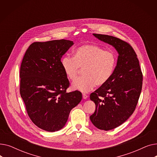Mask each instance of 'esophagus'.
Returning a JSON list of instances; mask_svg holds the SVG:
<instances>
[{"label":"esophagus","instance_id":"1","mask_svg":"<svg viewBox=\"0 0 157 157\" xmlns=\"http://www.w3.org/2000/svg\"><path fill=\"white\" fill-rule=\"evenodd\" d=\"M83 98H84V99H86V98H88V95H86V94H83Z\"/></svg>","mask_w":157,"mask_h":157}]
</instances>
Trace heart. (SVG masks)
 Listing matches in <instances>:
<instances>
[{
	"instance_id": "obj_1",
	"label": "heart",
	"mask_w": 157,
	"mask_h": 157,
	"mask_svg": "<svg viewBox=\"0 0 157 157\" xmlns=\"http://www.w3.org/2000/svg\"><path fill=\"white\" fill-rule=\"evenodd\" d=\"M117 65V56L110 50H104L94 44H83L77 48L74 56H65L61 60L62 69L67 78L78 79L80 69H84V77L73 83L72 87L82 92H88L96 85L103 86L112 77Z\"/></svg>"
}]
</instances>
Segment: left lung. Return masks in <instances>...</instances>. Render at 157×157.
Segmentation results:
<instances>
[{
    "instance_id": "left-lung-1",
    "label": "left lung",
    "mask_w": 157,
    "mask_h": 157,
    "mask_svg": "<svg viewBox=\"0 0 157 157\" xmlns=\"http://www.w3.org/2000/svg\"><path fill=\"white\" fill-rule=\"evenodd\" d=\"M118 52L117 65L109 81L90 94L96 109L90 117L98 129L109 130L124 123L136 109L143 85V73L132 46L114 36L93 34Z\"/></svg>"
}]
</instances>
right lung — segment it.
<instances>
[{"instance_id":"obj_1","label":"right lung","mask_w":157,"mask_h":157,"mask_svg":"<svg viewBox=\"0 0 157 157\" xmlns=\"http://www.w3.org/2000/svg\"><path fill=\"white\" fill-rule=\"evenodd\" d=\"M73 44L65 39L34 42L21 63V97L32 121L46 131L63 128L82 99L78 90L66 92L70 83L61 65L62 56Z\"/></svg>"}]
</instances>
